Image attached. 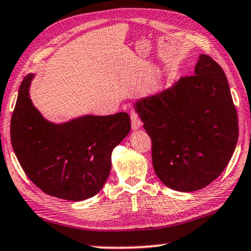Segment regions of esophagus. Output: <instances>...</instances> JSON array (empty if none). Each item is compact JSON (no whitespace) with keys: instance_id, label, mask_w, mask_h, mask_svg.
Here are the masks:
<instances>
[{"instance_id":"esophagus-1","label":"esophagus","mask_w":251,"mask_h":251,"mask_svg":"<svg viewBox=\"0 0 251 251\" xmlns=\"http://www.w3.org/2000/svg\"><path fill=\"white\" fill-rule=\"evenodd\" d=\"M129 116H131V124H132V128L133 129H138L141 127L142 123H141V119H140V117L138 113H136L135 110H131V113H129Z\"/></svg>"}]
</instances>
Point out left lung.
Masks as SVG:
<instances>
[{
    "mask_svg": "<svg viewBox=\"0 0 251 251\" xmlns=\"http://www.w3.org/2000/svg\"><path fill=\"white\" fill-rule=\"evenodd\" d=\"M135 110L151 139L160 181L179 192L204 188L222 175L234 152L239 122L223 69L200 55L195 75L140 100Z\"/></svg>",
    "mask_w": 251,
    "mask_h": 251,
    "instance_id": "8db88e82",
    "label": "left lung"
}]
</instances>
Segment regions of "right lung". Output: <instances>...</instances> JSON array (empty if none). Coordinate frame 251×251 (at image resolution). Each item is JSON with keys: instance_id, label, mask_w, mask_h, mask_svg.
Here are the masks:
<instances>
[{"instance_id": "1", "label": "right lung", "mask_w": 251, "mask_h": 251, "mask_svg": "<svg viewBox=\"0 0 251 251\" xmlns=\"http://www.w3.org/2000/svg\"><path fill=\"white\" fill-rule=\"evenodd\" d=\"M33 75L19 87L11 117L13 151L28 179L43 193L69 201L98 194L111 170V152L131 129L129 116H85L55 125L33 106L28 88Z\"/></svg>"}]
</instances>
